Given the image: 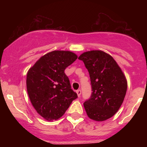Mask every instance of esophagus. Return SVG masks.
Segmentation results:
<instances>
[{
	"instance_id": "esophagus-1",
	"label": "esophagus",
	"mask_w": 147,
	"mask_h": 147,
	"mask_svg": "<svg viewBox=\"0 0 147 147\" xmlns=\"http://www.w3.org/2000/svg\"><path fill=\"white\" fill-rule=\"evenodd\" d=\"M76 94H77V96H78V97H80V96H81V91L80 89H78V90H77L76 91Z\"/></svg>"
}]
</instances>
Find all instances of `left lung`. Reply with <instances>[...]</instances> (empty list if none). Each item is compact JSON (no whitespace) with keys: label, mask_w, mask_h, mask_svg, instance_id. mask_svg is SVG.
<instances>
[{"label":"left lung","mask_w":147,"mask_h":147,"mask_svg":"<svg viewBox=\"0 0 147 147\" xmlns=\"http://www.w3.org/2000/svg\"><path fill=\"white\" fill-rule=\"evenodd\" d=\"M78 59L88 69L92 94L84 104L87 116L96 121L112 117L122 104L127 90L126 76L114 58L101 50L83 53Z\"/></svg>","instance_id":"left-lung-1"}]
</instances>
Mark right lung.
I'll return each instance as SVG.
<instances>
[{
  "label": "right lung",
  "instance_id": "obj_1",
  "mask_svg": "<svg viewBox=\"0 0 147 147\" xmlns=\"http://www.w3.org/2000/svg\"><path fill=\"white\" fill-rule=\"evenodd\" d=\"M77 58L69 51H53L41 56L28 71L26 88L30 102L48 121L61 118L78 97L64 73Z\"/></svg>",
  "mask_w": 147,
  "mask_h": 147
}]
</instances>
